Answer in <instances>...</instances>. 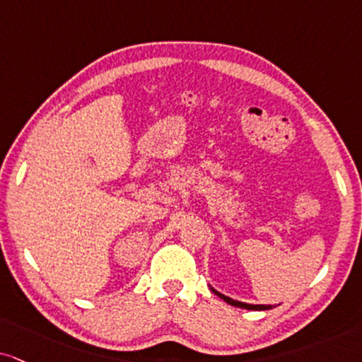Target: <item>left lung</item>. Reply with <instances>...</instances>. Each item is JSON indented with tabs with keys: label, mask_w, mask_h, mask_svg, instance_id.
Listing matches in <instances>:
<instances>
[{
	"label": "left lung",
	"mask_w": 362,
	"mask_h": 362,
	"mask_svg": "<svg viewBox=\"0 0 362 362\" xmlns=\"http://www.w3.org/2000/svg\"><path fill=\"white\" fill-rule=\"evenodd\" d=\"M211 290L216 293L218 297L223 298V300H225L226 304H230V305H233V307H242V309H248V310H269V309H272V305H252V304H245V302L233 300V298H230V297L223 296V293H220V292H216L215 288H211Z\"/></svg>",
	"instance_id": "left-lung-1"
}]
</instances>
